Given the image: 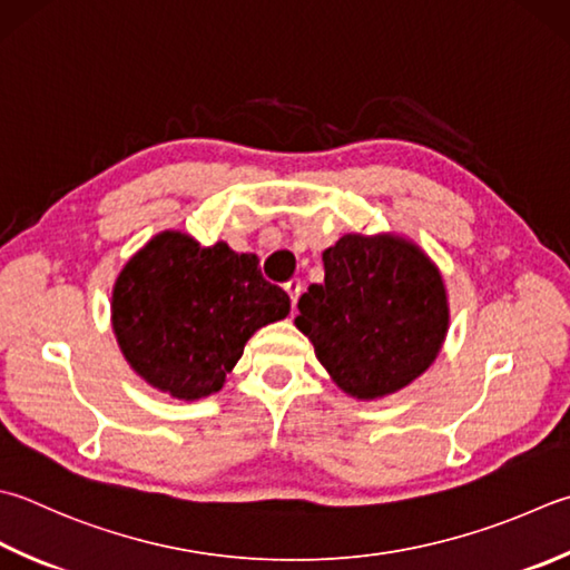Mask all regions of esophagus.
I'll use <instances>...</instances> for the list:
<instances>
[{"label":"esophagus","mask_w":570,"mask_h":570,"mask_svg":"<svg viewBox=\"0 0 570 570\" xmlns=\"http://www.w3.org/2000/svg\"><path fill=\"white\" fill-rule=\"evenodd\" d=\"M285 293L289 295V299H293V307H297V297H299V293H303V283L293 277V281L285 283Z\"/></svg>","instance_id":"1"}]
</instances>
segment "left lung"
I'll return each instance as SVG.
<instances>
[{
    "mask_svg": "<svg viewBox=\"0 0 570 570\" xmlns=\"http://www.w3.org/2000/svg\"><path fill=\"white\" fill-rule=\"evenodd\" d=\"M325 285L299 297L295 327L354 400L412 384L436 360L449 330L444 277L432 257L394 233H347L322 253Z\"/></svg>",
    "mask_w": 570,
    "mask_h": 570,
    "instance_id": "8db88e82",
    "label": "left lung"
}]
</instances>
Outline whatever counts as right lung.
Wrapping results in <instances>:
<instances>
[{"label": "right lung", "instance_id": "1", "mask_svg": "<svg viewBox=\"0 0 570 570\" xmlns=\"http://www.w3.org/2000/svg\"><path fill=\"white\" fill-rule=\"evenodd\" d=\"M289 315L253 253L200 245L184 230L154 235L128 257L111 289L118 347L138 377L193 402L223 390L257 330Z\"/></svg>", "mask_w": 570, "mask_h": 570}]
</instances>
